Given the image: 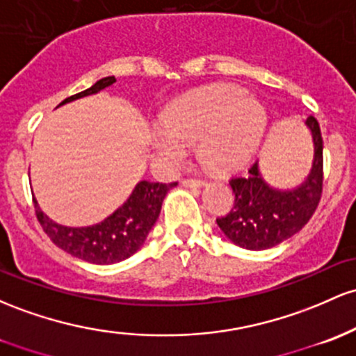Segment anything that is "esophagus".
<instances>
[{"label": "esophagus", "mask_w": 356, "mask_h": 356, "mask_svg": "<svg viewBox=\"0 0 356 356\" xmlns=\"http://www.w3.org/2000/svg\"><path fill=\"white\" fill-rule=\"evenodd\" d=\"M181 184L184 187H191V189H197V187L204 186V181H201V179H182Z\"/></svg>", "instance_id": "1"}]
</instances>
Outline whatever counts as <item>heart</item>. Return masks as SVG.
Masks as SVG:
<instances>
[{
	"instance_id": "1",
	"label": "heart",
	"mask_w": 356,
	"mask_h": 356,
	"mask_svg": "<svg viewBox=\"0 0 356 356\" xmlns=\"http://www.w3.org/2000/svg\"><path fill=\"white\" fill-rule=\"evenodd\" d=\"M267 113L247 89L216 84L174 101L162 115V127L150 131L155 159L177 167L187 147L199 145V160L214 174L243 169L264 138Z\"/></svg>"
}]
</instances>
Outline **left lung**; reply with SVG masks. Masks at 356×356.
I'll use <instances>...</instances> for the list:
<instances>
[{
	"instance_id": "left-lung-1",
	"label": "left lung",
	"mask_w": 356,
	"mask_h": 356,
	"mask_svg": "<svg viewBox=\"0 0 356 356\" xmlns=\"http://www.w3.org/2000/svg\"><path fill=\"white\" fill-rule=\"evenodd\" d=\"M314 143L309 175L294 189H275L261 179L259 163L248 174L229 181L235 202L228 214L216 222L226 238L241 248L267 250L300 232L319 204L323 193V136L314 116H307Z\"/></svg>"
}]
</instances>
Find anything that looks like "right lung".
<instances>
[{
	"instance_id": "1",
	"label": "right lung",
	"mask_w": 356,
	"mask_h": 356,
	"mask_svg": "<svg viewBox=\"0 0 356 356\" xmlns=\"http://www.w3.org/2000/svg\"><path fill=\"white\" fill-rule=\"evenodd\" d=\"M115 83V76L103 77L86 91L64 99L58 106L79 99V97L96 95L101 89ZM175 184L177 182L160 184V182L140 181L130 197L123 202V206L109 214L106 220L92 226H84V228H70V226L52 221L33 199L35 214L47 236L64 252L89 264H118L138 252L140 247L145 243L148 232L155 225L162 209L163 197Z\"/></svg>"
}]
</instances>
